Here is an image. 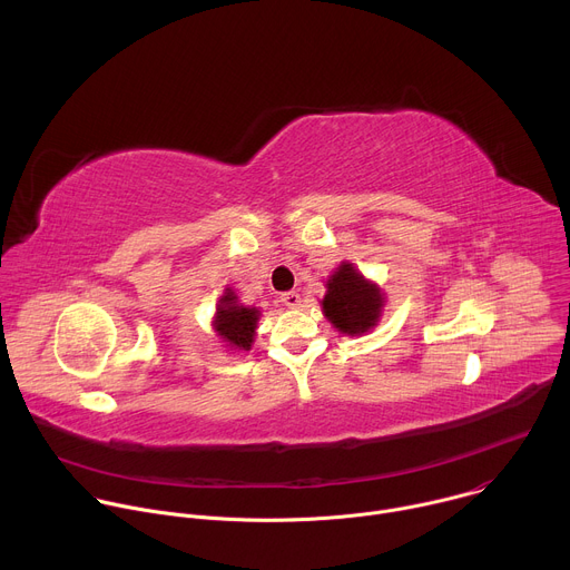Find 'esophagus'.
Listing matches in <instances>:
<instances>
[{"label":"esophagus","instance_id":"esophagus-1","mask_svg":"<svg viewBox=\"0 0 570 570\" xmlns=\"http://www.w3.org/2000/svg\"><path fill=\"white\" fill-rule=\"evenodd\" d=\"M279 299H282V302H284V306H288V308H297V306H299V302H302L299 293H295V291L282 293V297H279Z\"/></svg>","mask_w":570,"mask_h":570}]
</instances>
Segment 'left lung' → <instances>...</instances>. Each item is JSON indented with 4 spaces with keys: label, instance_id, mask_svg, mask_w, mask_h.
Masks as SVG:
<instances>
[{
    "label": "left lung",
    "instance_id": "obj_1",
    "mask_svg": "<svg viewBox=\"0 0 570 570\" xmlns=\"http://www.w3.org/2000/svg\"><path fill=\"white\" fill-rule=\"evenodd\" d=\"M383 302L381 288L367 282L354 264L343 262L327 282L322 311L341 334L361 336L379 322Z\"/></svg>",
    "mask_w": 570,
    "mask_h": 570
}]
</instances>
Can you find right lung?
Returning <instances> with one entry per match:
<instances>
[{
    "instance_id": "1",
    "label": "right lung",
    "mask_w": 570,
    "mask_h": 570,
    "mask_svg": "<svg viewBox=\"0 0 570 570\" xmlns=\"http://www.w3.org/2000/svg\"><path fill=\"white\" fill-rule=\"evenodd\" d=\"M257 320H259V308L238 304L234 291L225 288V293L216 306L214 327H216L218 336L225 343H229V347L248 352L255 343Z\"/></svg>"
}]
</instances>
